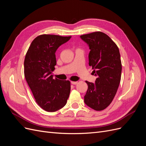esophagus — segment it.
<instances>
[{"mask_svg": "<svg viewBox=\"0 0 146 146\" xmlns=\"http://www.w3.org/2000/svg\"><path fill=\"white\" fill-rule=\"evenodd\" d=\"M77 82H71V84H72V85H77Z\"/></svg>", "mask_w": 146, "mask_h": 146, "instance_id": "obj_1", "label": "esophagus"}]
</instances>
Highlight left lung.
<instances>
[{"mask_svg":"<svg viewBox=\"0 0 146 146\" xmlns=\"http://www.w3.org/2000/svg\"><path fill=\"white\" fill-rule=\"evenodd\" d=\"M89 46V65L97 77L88 86L84 102L88 107L101 111L111 103L121 82L122 64L119 48L107 35L96 32L80 36Z\"/></svg>","mask_w":146,"mask_h":146,"instance_id":"left-lung-1","label":"left lung"}]
</instances>
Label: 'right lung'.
<instances>
[{
	"instance_id": "right-lung-1",
	"label": "right lung",
	"mask_w": 146,
	"mask_h": 146,
	"mask_svg": "<svg viewBox=\"0 0 146 146\" xmlns=\"http://www.w3.org/2000/svg\"><path fill=\"white\" fill-rule=\"evenodd\" d=\"M71 36L41 35L34 39L26 54L24 76L38 105L45 111L54 112L67 103L70 91L69 80L54 79L56 64L55 52Z\"/></svg>"
}]
</instances>
